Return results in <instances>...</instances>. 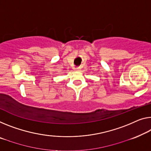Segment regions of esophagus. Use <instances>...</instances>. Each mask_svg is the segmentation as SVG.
<instances>
[{
  "label": "esophagus",
  "mask_w": 151,
  "mask_h": 151,
  "mask_svg": "<svg viewBox=\"0 0 151 151\" xmlns=\"http://www.w3.org/2000/svg\"><path fill=\"white\" fill-rule=\"evenodd\" d=\"M80 69H81V68H80V67H78V68H75V71H80Z\"/></svg>",
  "instance_id": "esophagus-1"
}]
</instances>
